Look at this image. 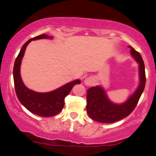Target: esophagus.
Masks as SVG:
<instances>
[{
    "instance_id": "obj_1",
    "label": "esophagus",
    "mask_w": 156,
    "mask_h": 156,
    "mask_svg": "<svg viewBox=\"0 0 156 156\" xmlns=\"http://www.w3.org/2000/svg\"><path fill=\"white\" fill-rule=\"evenodd\" d=\"M94 82H95V78L93 76L88 77L84 80V83L87 86H92V84L94 83Z\"/></svg>"
}]
</instances>
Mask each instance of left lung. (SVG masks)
Instances as JSON below:
<instances>
[{
	"label": "left lung",
	"instance_id": "1",
	"mask_svg": "<svg viewBox=\"0 0 156 156\" xmlns=\"http://www.w3.org/2000/svg\"><path fill=\"white\" fill-rule=\"evenodd\" d=\"M130 53L139 64L140 84L135 93L122 104H114L107 98L105 91L101 87L88 89L87 94V112L93 120L103 123H112L128 117L136 106L144 91L146 83L144 61L139 52L129 46Z\"/></svg>",
	"mask_w": 156,
	"mask_h": 156
}]
</instances>
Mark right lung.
Returning <instances> with one entry per match:
<instances>
[{
	"instance_id": "1",
	"label": "right lung",
	"mask_w": 156,
	"mask_h": 156,
	"mask_svg": "<svg viewBox=\"0 0 156 156\" xmlns=\"http://www.w3.org/2000/svg\"><path fill=\"white\" fill-rule=\"evenodd\" d=\"M47 34H41L34 37L23 44L18 55L16 58L13 69L14 83L17 98L29 112L41 117H52L56 115L63 108L64 98L69 94L71 89L76 84H80V80H73L60 88L47 93H39L28 89L23 83L20 73L21 61L24 55L25 51L32 40L39 39H52Z\"/></svg>"
}]
</instances>
